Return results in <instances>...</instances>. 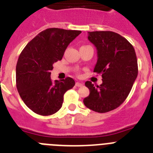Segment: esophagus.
<instances>
[{
    "mask_svg": "<svg viewBox=\"0 0 153 153\" xmlns=\"http://www.w3.org/2000/svg\"><path fill=\"white\" fill-rule=\"evenodd\" d=\"M75 85H76V87H82V86H83V83H79V82H76Z\"/></svg>",
    "mask_w": 153,
    "mask_h": 153,
    "instance_id": "obj_1",
    "label": "esophagus"
}]
</instances>
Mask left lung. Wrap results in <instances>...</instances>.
<instances>
[{"label": "left lung", "instance_id": "8db88e82", "mask_svg": "<svg viewBox=\"0 0 153 153\" xmlns=\"http://www.w3.org/2000/svg\"><path fill=\"white\" fill-rule=\"evenodd\" d=\"M88 34L97 50L94 72L101 74L102 83L95 87L86 82L90 94L83 104L91 110L105 113L118 108L128 96L138 76L136 54L131 43L119 34L110 31Z\"/></svg>", "mask_w": 153, "mask_h": 153}]
</instances>
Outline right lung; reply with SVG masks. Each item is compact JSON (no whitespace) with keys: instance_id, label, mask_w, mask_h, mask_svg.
<instances>
[{"instance_id":"1","label":"right lung","mask_w":153,"mask_h":153,"mask_svg":"<svg viewBox=\"0 0 153 153\" xmlns=\"http://www.w3.org/2000/svg\"><path fill=\"white\" fill-rule=\"evenodd\" d=\"M78 30L47 28L26 45L16 66V86L26 106L40 115L56 113L63 102V95L75 85L66 77L59 81L51 79L53 63L61 60L64 52L76 36Z\"/></svg>"}]
</instances>
